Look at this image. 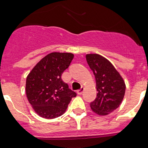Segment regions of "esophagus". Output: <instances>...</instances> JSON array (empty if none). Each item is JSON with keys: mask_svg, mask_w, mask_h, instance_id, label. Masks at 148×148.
Listing matches in <instances>:
<instances>
[{"mask_svg": "<svg viewBox=\"0 0 148 148\" xmlns=\"http://www.w3.org/2000/svg\"><path fill=\"white\" fill-rule=\"evenodd\" d=\"M83 91H84V88L82 87L81 89H79V90H77V94H78L79 95H82V94Z\"/></svg>", "mask_w": 148, "mask_h": 148, "instance_id": "34e87169", "label": "esophagus"}]
</instances>
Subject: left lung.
Returning a JSON list of instances; mask_svg holds the SVG:
<instances>
[{"mask_svg":"<svg viewBox=\"0 0 148 148\" xmlns=\"http://www.w3.org/2000/svg\"><path fill=\"white\" fill-rule=\"evenodd\" d=\"M86 59L95 77L97 91L90 107L99 115H107L119 107L123 100L126 89L125 81L111 62L101 55L89 53Z\"/></svg>","mask_w":148,"mask_h":148,"instance_id":"8db88e82","label":"left lung"}]
</instances>
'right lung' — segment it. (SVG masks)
<instances>
[{
    "instance_id": "obj_1",
    "label": "right lung",
    "mask_w": 148,
    "mask_h": 148,
    "mask_svg": "<svg viewBox=\"0 0 148 148\" xmlns=\"http://www.w3.org/2000/svg\"><path fill=\"white\" fill-rule=\"evenodd\" d=\"M74 58L71 53L52 52L33 68L26 78V92L34 111L43 118L62 115L77 94L62 79Z\"/></svg>"
}]
</instances>
